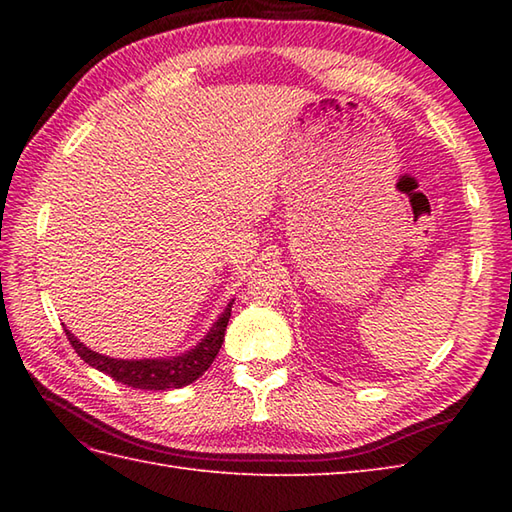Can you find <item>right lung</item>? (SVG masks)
Listing matches in <instances>:
<instances>
[{"label":"right lung","mask_w":512,"mask_h":512,"mask_svg":"<svg viewBox=\"0 0 512 512\" xmlns=\"http://www.w3.org/2000/svg\"><path fill=\"white\" fill-rule=\"evenodd\" d=\"M233 301H228V306L220 317L215 319L211 330L206 332L202 339L195 343L191 350L182 352L178 356L167 358H112L90 350L88 345H83L76 336L65 328L68 341L85 363L90 367L99 369V372L112 376L116 383H123L127 387L136 389H154V391H167V389H180L184 385H191L193 380H198L206 369L215 361L217 352L224 343V332L228 319H231Z\"/></svg>","instance_id":"1"}]
</instances>
